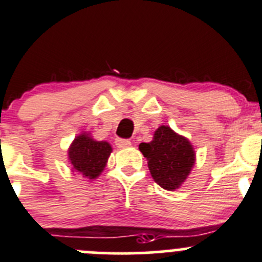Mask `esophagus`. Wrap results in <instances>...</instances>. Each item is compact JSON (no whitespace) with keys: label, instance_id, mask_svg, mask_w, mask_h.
I'll return each instance as SVG.
<instances>
[{"label":"esophagus","instance_id":"34e87169","mask_svg":"<svg viewBox=\"0 0 262 262\" xmlns=\"http://www.w3.org/2000/svg\"><path fill=\"white\" fill-rule=\"evenodd\" d=\"M116 145H117L120 149H127V147L131 146V141L126 139H116Z\"/></svg>","mask_w":262,"mask_h":262}]
</instances>
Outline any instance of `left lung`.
Wrapping results in <instances>:
<instances>
[{"label": "left lung", "mask_w": 262, "mask_h": 262, "mask_svg": "<svg viewBox=\"0 0 262 262\" xmlns=\"http://www.w3.org/2000/svg\"><path fill=\"white\" fill-rule=\"evenodd\" d=\"M139 149L146 158L152 180L168 191L182 186L196 162L190 140L165 125L158 127L151 141L141 142Z\"/></svg>", "instance_id": "obj_1"}]
</instances>
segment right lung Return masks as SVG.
I'll return each instance as SVG.
<instances>
[{"label": "right lung", "mask_w": 262, "mask_h": 262, "mask_svg": "<svg viewBox=\"0 0 262 262\" xmlns=\"http://www.w3.org/2000/svg\"><path fill=\"white\" fill-rule=\"evenodd\" d=\"M67 152L72 172L94 181L104 170L112 146L108 141L94 140L89 132H81L75 137Z\"/></svg>", "instance_id": "obj_1"}]
</instances>
